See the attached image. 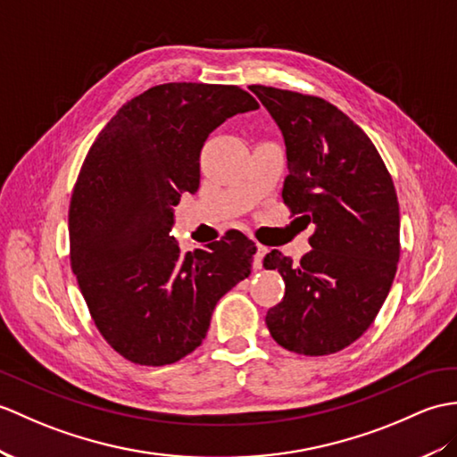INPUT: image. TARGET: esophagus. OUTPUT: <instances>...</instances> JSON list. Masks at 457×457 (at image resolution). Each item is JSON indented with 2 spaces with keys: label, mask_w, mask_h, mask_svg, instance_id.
<instances>
[{
  "label": "esophagus",
  "mask_w": 457,
  "mask_h": 457,
  "mask_svg": "<svg viewBox=\"0 0 457 457\" xmlns=\"http://www.w3.org/2000/svg\"><path fill=\"white\" fill-rule=\"evenodd\" d=\"M267 253H269V247H264V245H261V243H257V253H254V261H253L254 269H262V259Z\"/></svg>",
  "instance_id": "obj_1"
}]
</instances>
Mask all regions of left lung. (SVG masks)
<instances>
[{
  "instance_id": "1",
  "label": "left lung",
  "mask_w": 457,
  "mask_h": 457,
  "mask_svg": "<svg viewBox=\"0 0 457 457\" xmlns=\"http://www.w3.org/2000/svg\"><path fill=\"white\" fill-rule=\"evenodd\" d=\"M249 89L284 136V204L315 224L300 264L278 249L264 257V269L286 284L264 321L290 353L333 354L368 331L394 284L401 253L394 179L366 132L335 104L267 85Z\"/></svg>"
}]
</instances>
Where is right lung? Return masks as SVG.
Masks as SVG:
<instances>
[{
  "mask_svg": "<svg viewBox=\"0 0 457 457\" xmlns=\"http://www.w3.org/2000/svg\"><path fill=\"white\" fill-rule=\"evenodd\" d=\"M259 109L237 85L163 83L119 109L89 147L70 200V262L91 320L122 358L167 366L208 333L221 295L257 253L237 229L180 254V193H196L208 134Z\"/></svg>",
  "mask_w": 457,
  "mask_h": 457,
  "instance_id": "add662e5",
  "label": "right lung"
}]
</instances>
